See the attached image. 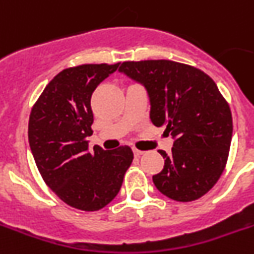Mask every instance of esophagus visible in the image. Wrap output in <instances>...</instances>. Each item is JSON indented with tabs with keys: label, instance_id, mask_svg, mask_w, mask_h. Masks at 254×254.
Returning a JSON list of instances; mask_svg holds the SVG:
<instances>
[{
	"label": "esophagus",
	"instance_id": "obj_1",
	"mask_svg": "<svg viewBox=\"0 0 254 254\" xmlns=\"http://www.w3.org/2000/svg\"><path fill=\"white\" fill-rule=\"evenodd\" d=\"M132 151H134L135 156H140V155H143V154H144L143 150H139V149H136V148L132 149Z\"/></svg>",
	"mask_w": 254,
	"mask_h": 254
}]
</instances>
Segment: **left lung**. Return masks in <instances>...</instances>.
I'll use <instances>...</instances> for the list:
<instances>
[{"label": "left lung", "mask_w": 254, "mask_h": 254, "mask_svg": "<svg viewBox=\"0 0 254 254\" xmlns=\"http://www.w3.org/2000/svg\"><path fill=\"white\" fill-rule=\"evenodd\" d=\"M119 72L145 87L150 120L165 127L173 148L153 175L156 189L177 202H191L217 183L226 168L233 122L228 103L207 73L169 60L127 61Z\"/></svg>", "instance_id": "8db88e82"}]
</instances>
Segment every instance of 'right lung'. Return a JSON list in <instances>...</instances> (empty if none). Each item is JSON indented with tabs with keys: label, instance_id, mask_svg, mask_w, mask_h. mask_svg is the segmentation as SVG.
<instances>
[{
	"label": "right lung",
	"instance_id": "right-lung-1",
	"mask_svg": "<svg viewBox=\"0 0 254 254\" xmlns=\"http://www.w3.org/2000/svg\"><path fill=\"white\" fill-rule=\"evenodd\" d=\"M119 64L65 68L47 84L31 110L28 143L40 174L59 198L86 212L105 207L122 188L132 162L127 145L89 150L91 95Z\"/></svg>",
	"mask_w": 254,
	"mask_h": 254
}]
</instances>
